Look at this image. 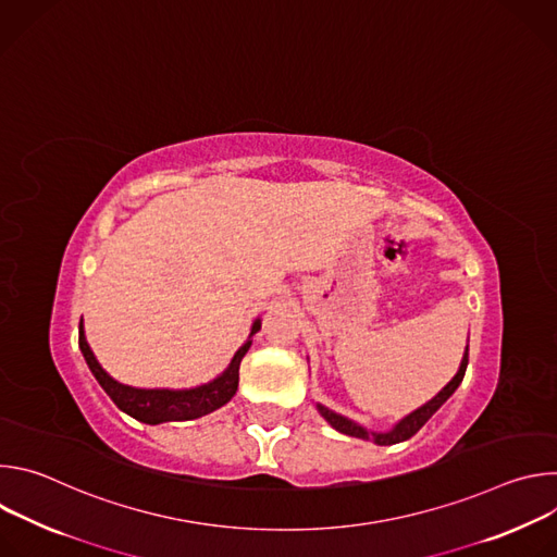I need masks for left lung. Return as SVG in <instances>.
<instances>
[{"mask_svg":"<svg viewBox=\"0 0 557 557\" xmlns=\"http://www.w3.org/2000/svg\"><path fill=\"white\" fill-rule=\"evenodd\" d=\"M467 361H469V348H465V355H462V361H460V368H458L456 376L434 396V399L428 401L423 408L414 410L412 414H408L401 423H396L394 430H389V432H385V434L368 432V430H363L361 425L348 421V419L342 417V414H335L333 410H329V408H324V406H317V410H320V414H322L337 432H342V434L357 436V438H366V441H374L376 445H394V443H401V441L412 438V436L432 419V414L449 399V396L454 394V389L460 385V381H462V376H465Z\"/></svg>","mask_w":557,"mask_h":557,"instance_id":"obj_1","label":"left lung"}]
</instances>
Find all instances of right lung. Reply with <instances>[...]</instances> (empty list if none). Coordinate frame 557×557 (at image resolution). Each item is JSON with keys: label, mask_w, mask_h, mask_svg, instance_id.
Returning <instances> with one entry per match:
<instances>
[{"label": "right lung", "mask_w": 557, "mask_h": 557, "mask_svg": "<svg viewBox=\"0 0 557 557\" xmlns=\"http://www.w3.org/2000/svg\"><path fill=\"white\" fill-rule=\"evenodd\" d=\"M258 331H260V320L253 324L251 335H256ZM78 348H82L92 374L97 376L101 387L108 392L110 399L116 404V408L134 417L136 421L156 425L165 421H191L231 401V396L237 389V379H240V361L251 348V342H247L240 350L235 352L231 366L215 381L194 389H138V387H129L114 381L95 359L84 335V324H78Z\"/></svg>", "instance_id": "obj_1"}]
</instances>
